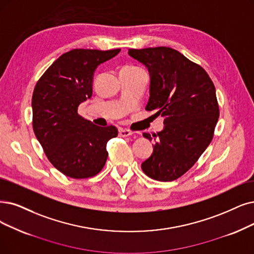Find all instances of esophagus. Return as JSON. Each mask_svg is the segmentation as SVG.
Masks as SVG:
<instances>
[{
  "mask_svg": "<svg viewBox=\"0 0 254 254\" xmlns=\"http://www.w3.org/2000/svg\"><path fill=\"white\" fill-rule=\"evenodd\" d=\"M131 134H132V132H131V131L128 129H123V128L119 129V136H121V137H126Z\"/></svg>",
  "mask_w": 254,
  "mask_h": 254,
  "instance_id": "obj_1",
  "label": "esophagus"
}]
</instances>
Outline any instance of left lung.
<instances>
[{"instance_id":"8db88e82","label":"left lung","mask_w":254,"mask_h":254,"mask_svg":"<svg viewBox=\"0 0 254 254\" xmlns=\"http://www.w3.org/2000/svg\"><path fill=\"white\" fill-rule=\"evenodd\" d=\"M128 52L150 72L146 110L165 117V128L153 134V153L141 169L154 180L173 181L196 164L214 137L220 115L215 85L203 67L172 48ZM143 135L152 139L149 133Z\"/></svg>"}]
</instances>
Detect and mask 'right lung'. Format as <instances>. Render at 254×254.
<instances>
[{"label":"right lung","instance_id":"right-lung-1","mask_svg":"<svg viewBox=\"0 0 254 254\" xmlns=\"http://www.w3.org/2000/svg\"><path fill=\"white\" fill-rule=\"evenodd\" d=\"M120 51H68L48 67L34 87V133L51 164L65 176L83 179L97 175L108 156L107 141L118 136L115 126L99 127L78 115V106L93 95L97 66Z\"/></svg>","mask_w":254,"mask_h":254}]
</instances>
